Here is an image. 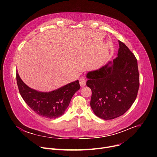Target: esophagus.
Segmentation results:
<instances>
[{"label":"esophagus","instance_id":"34e87169","mask_svg":"<svg viewBox=\"0 0 157 157\" xmlns=\"http://www.w3.org/2000/svg\"><path fill=\"white\" fill-rule=\"evenodd\" d=\"M79 81V84H80L81 87H84V86H86V79L85 78H81Z\"/></svg>","mask_w":157,"mask_h":157}]
</instances>
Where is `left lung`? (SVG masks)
I'll return each instance as SVG.
<instances>
[{
	"instance_id": "8db88e82",
	"label": "left lung",
	"mask_w": 157,
	"mask_h": 157,
	"mask_svg": "<svg viewBox=\"0 0 157 157\" xmlns=\"http://www.w3.org/2000/svg\"><path fill=\"white\" fill-rule=\"evenodd\" d=\"M119 44L118 57L86 75L87 86L92 90L91 108L104 120L126 113L135 101L140 86L137 60L124 43L119 41Z\"/></svg>"
}]
</instances>
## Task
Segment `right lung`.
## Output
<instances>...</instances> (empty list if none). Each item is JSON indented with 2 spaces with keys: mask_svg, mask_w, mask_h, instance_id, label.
<instances>
[{
  "mask_svg": "<svg viewBox=\"0 0 157 157\" xmlns=\"http://www.w3.org/2000/svg\"><path fill=\"white\" fill-rule=\"evenodd\" d=\"M16 81L19 93L27 105L39 116L51 119L64 114L73 95L80 89L77 80L51 92L38 91L27 86L17 71Z\"/></svg>",
  "mask_w": 157,
  "mask_h": 157,
  "instance_id": "right-lung-1",
  "label": "right lung"
}]
</instances>
